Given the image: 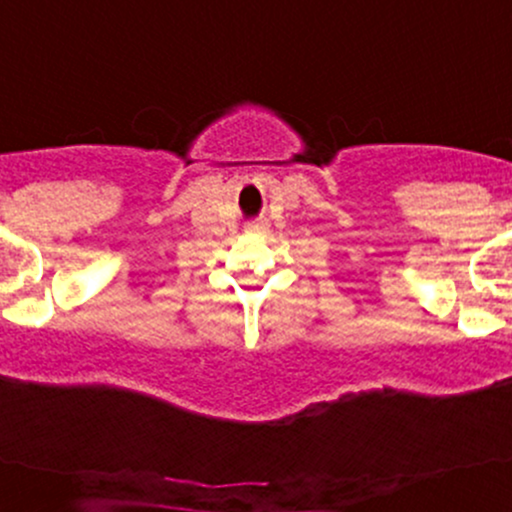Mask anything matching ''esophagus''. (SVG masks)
I'll return each mask as SVG.
<instances>
[{
    "mask_svg": "<svg viewBox=\"0 0 512 512\" xmlns=\"http://www.w3.org/2000/svg\"><path fill=\"white\" fill-rule=\"evenodd\" d=\"M249 230H251V232H266L268 225H266V222H251Z\"/></svg>",
    "mask_w": 512,
    "mask_h": 512,
    "instance_id": "1",
    "label": "esophagus"
}]
</instances>
